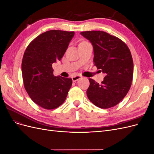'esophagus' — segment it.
Wrapping results in <instances>:
<instances>
[{
    "label": "esophagus",
    "instance_id": "1",
    "mask_svg": "<svg viewBox=\"0 0 154 154\" xmlns=\"http://www.w3.org/2000/svg\"><path fill=\"white\" fill-rule=\"evenodd\" d=\"M82 78L81 76L80 75H74L72 77V82H76L77 80H78L79 79H80Z\"/></svg>",
    "mask_w": 154,
    "mask_h": 154
}]
</instances>
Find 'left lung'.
I'll list each match as a JSON object with an SVG mask.
<instances>
[{"mask_svg": "<svg viewBox=\"0 0 154 154\" xmlns=\"http://www.w3.org/2000/svg\"><path fill=\"white\" fill-rule=\"evenodd\" d=\"M94 50V65L105 74L101 84L89 79L88 100L97 107L109 109L122 101L132 84L134 63L131 53L123 42L101 31H83Z\"/></svg>", "mask_w": 154, "mask_h": 154, "instance_id": "1", "label": "left lung"}]
</instances>
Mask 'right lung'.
Returning a JSON list of instances; mask_svg holds the SVG:
<instances>
[{"label": "right lung", "mask_w": 154, "mask_h": 154, "mask_svg": "<svg viewBox=\"0 0 154 154\" xmlns=\"http://www.w3.org/2000/svg\"><path fill=\"white\" fill-rule=\"evenodd\" d=\"M74 35V31L50 30L42 33L27 46L22 62L25 89L35 103L54 109L66 99L71 78L55 76L53 63L61 60Z\"/></svg>", "instance_id": "add662e5"}]
</instances>
